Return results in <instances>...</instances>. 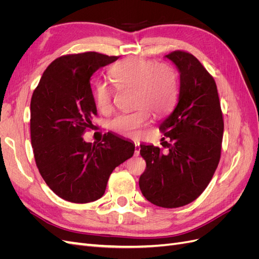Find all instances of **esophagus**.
<instances>
[{"label":"esophagus","mask_w":259,"mask_h":259,"mask_svg":"<svg viewBox=\"0 0 259 259\" xmlns=\"http://www.w3.org/2000/svg\"><path fill=\"white\" fill-rule=\"evenodd\" d=\"M139 153H140V146H139L138 143H135V152H134V154H135V156H138Z\"/></svg>","instance_id":"obj_1"}]
</instances>
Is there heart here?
Segmentation results:
<instances>
[{"label":"heart","instance_id":"1","mask_svg":"<svg viewBox=\"0 0 259 259\" xmlns=\"http://www.w3.org/2000/svg\"><path fill=\"white\" fill-rule=\"evenodd\" d=\"M110 74L119 89H133V111L116 115L110 128L117 134L137 138L140 131L150 121L151 112L159 116L174 106L178 93V76L173 67L156 64L142 57L126 58L115 64ZM112 89L105 82H97L94 100L101 112L112 109Z\"/></svg>","mask_w":259,"mask_h":259}]
</instances>
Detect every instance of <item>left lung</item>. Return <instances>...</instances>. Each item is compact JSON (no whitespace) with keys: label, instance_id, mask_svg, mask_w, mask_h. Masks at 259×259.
<instances>
[{"label":"left lung","instance_id":"obj_1","mask_svg":"<svg viewBox=\"0 0 259 259\" xmlns=\"http://www.w3.org/2000/svg\"><path fill=\"white\" fill-rule=\"evenodd\" d=\"M180 73L178 103L160 125L169 138L167 153L140 145L147 167L139 177L144 197L156 206L189 204L205 190L218 166L224 119L217 86L193 55L175 51L166 55Z\"/></svg>","mask_w":259,"mask_h":259}]
</instances>
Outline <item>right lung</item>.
<instances>
[{"instance_id": "obj_1", "label": "right lung", "mask_w": 259, "mask_h": 259, "mask_svg": "<svg viewBox=\"0 0 259 259\" xmlns=\"http://www.w3.org/2000/svg\"><path fill=\"white\" fill-rule=\"evenodd\" d=\"M117 58L86 52L55 59L31 98V145L36 166L46 185L66 201L100 199L113 169L134 154L135 145L112 133L94 144L82 136L97 115L91 76Z\"/></svg>"}]
</instances>
